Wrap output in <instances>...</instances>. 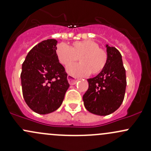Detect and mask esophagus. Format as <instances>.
I'll return each instance as SVG.
<instances>
[{
    "label": "esophagus",
    "mask_w": 151,
    "mask_h": 151,
    "mask_svg": "<svg viewBox=\"0 0 151 151\" xmlns=\"http://www.w3.org/2000/svg\"><path fill=\"white\" fill-rule=\"evenodd\" d=\"M68 83L70 85H74V84H76V83L77 82L78 80L75 77H73V76L68 75Z\"/></svg>",
    "instance_id": "obj_1"
}]
</instances>
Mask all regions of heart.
<instances>
[{"label":"heart","instance_id":"heart-1","mask_svg":"<svg viewBox=\"0 0 151 151\" xmlns=\"http://www.w3.org/2000/svg\"><path fill=\"white\" fill-rule=\"evenodd\" d=\"M56 52L59 61L65 66L79 58L81 63L70 65L67 68L68 73L76 77L86 76L90 73L99 74L104 68L108 60L107 52L91 40L75 42L70 47L60 44L57 47Z\"/></svg>","mask_w":151,"mask_h":151}]
</instances>
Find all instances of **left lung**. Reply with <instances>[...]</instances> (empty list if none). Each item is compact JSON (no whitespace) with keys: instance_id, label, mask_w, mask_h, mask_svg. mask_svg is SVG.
I'll return each instance as SVG.
<instances>
[{"instance_id":"8db88e82","label":"left lung","mask_w":151,"mask_h":151,"mask_svg":"<svg viewBox=\"0 0 151 151\" xmlns=\"http://www.w3.org/2000/svg\"><path fill=\"white\" fill-rule=\"evenodd\" d=\"M108 60L96 77L88 78V88L83 96L84 106L92 114L106 116L116 111L124 98L126 73L122 55L114 47L106 45Z\"/></svg>"}]
</instances>
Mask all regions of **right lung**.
I'll list each match as a JSON object with an SVG mask.
<instances>
[{
  "instance_id": "1",
  "label": "right lung",
  "mask_w": 151,
  "mask_h": 151,
  "mask_svg": "<svg viewBox=\"0 0 151 151\" xmlns=\"http://www.w3.org/2000/svg\"><path fill=\"white\" fill-rule=\"evenodd\" d=\"M57 43L50 39L37 44L22 64L24 99L29 107L40 114L58 109L70 86L68 74L57 55Z\"/></svg>"
}]
</instances>
